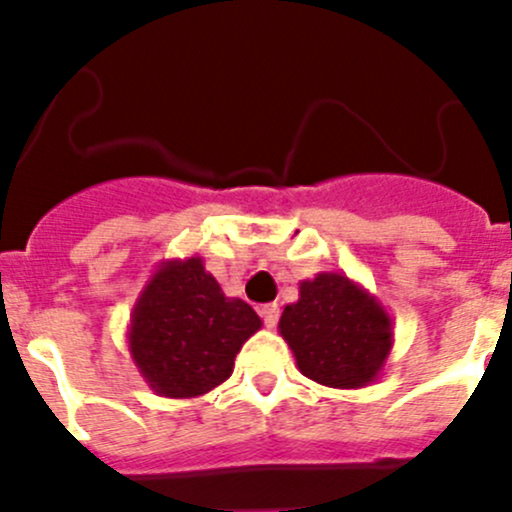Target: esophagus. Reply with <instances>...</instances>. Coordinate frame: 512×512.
<instances>
[{
    "label": "esophagus",
    "instance_id": "1",
    "mask_svg": "<svg viewBox=\"0 0 512 512\" xmlns=\"http://www.w3.org/2000/svg\"><path fill=\"white\" fill-rule=\"evenodd\" d=\"M260 317H262V322H265L267 329L277 327V319H280V307H277V304H262Z\"/></svg>",
    "mask_w": 512,
    "mask_h": 512
}]
</instances>
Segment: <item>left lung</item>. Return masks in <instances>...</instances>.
Listing matches in <instances>:
<instances>
[{
  "mask_svg": "<svg viewBox=\"0 0 512 512\" xmlns=\"http://www.w3.org/2000/svg\"><path fill=\"white\" fill-rule=\"evenodd\" d=\"M280 334L307 379L332 389L374 384L394 347V322L384 304L342 272L299 282Z\"/></svg>",
  "mask_w": 512,
  "mask_h": 512,
  "instance_id": "1",
  "label": "left lung"
}]
</instances>
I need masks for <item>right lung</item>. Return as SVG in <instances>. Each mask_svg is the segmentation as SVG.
Returning <instances> with one entry per match:
<instances>
[{"instance_id":"obj_1","label":"right lung","mask_w":512,"mask_h":512,"mask_svg":"<svg viewBox=\"0 0 512 512\" xmlns=\"http://www.w3.org/2000/svg\"><path fill=\"white\" fill-rule=\"evenodd\" d=\"M260 327L255 309L225 297L195 255L160 262L133 304L126 337L151 391L195 399L230 379L237 352Z\"/></svg>"}]
</instances>
